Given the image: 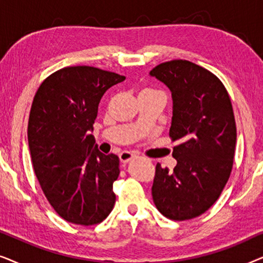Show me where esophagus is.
Returning <instances> with one entry per match:
<instances>
[{
  "label": "esophagus",
  "mask_w": 263,
  "mask_h": 263,
  "mask_svg": "<svg viewBox=\"0 0 263 263\" xmlns=\"http://www.w3.org/2000/svg\"><path fill=\"white\" fill-rule=\"evenodd\" d=\"M133 158H135V154L129 152V151H123V152L120 154V159L122 163H128V161H130Z\"/></svg>",
  "instance_id": "1"
}]
</instances>
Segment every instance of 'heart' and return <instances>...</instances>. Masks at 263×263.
Listing matches in <instances>:
<instances>
[{"mask_svg": "<svg viewBox=\"0 0 263 263\" xmlns=\"http://www.w3.org/2000/svg\"><path fill=\"white\" fill-rule=\"evenodd\" d=\"M145 92H157V91H154V89H152V88H143L140 93H145Z\"/></svg>", "mask_w": 263, "mask_h": 263, "instance_id": "1", "label": "heart"}]
</instances>
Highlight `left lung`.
Listing matches in <instances>:
<instances>
[{
    "instance_id": "1",
    "label": "left lung",
    "mask_w": 263,
    "mask_h": 263,
    "mask_svg": "<svg viewBox=\"0 0 263 263\" xmlns=\"http://www.w3.org/2000/svg\"><path fill=\"white\" fill-rule=\"evenodd\" d=\"M171 91L170 138L178 141L174 171L158 163L152 185L158 211L171 220L204 213L220 196L232 170L236 122L229 93L210 70L185 60L149 71Z\"/></svg>"
}]
</instances>
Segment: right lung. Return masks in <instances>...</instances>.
I'll return each instance as SVG.
<instances>
[{
    "label": "right lung",
    "mask_w": 263,
    "mask_h": 263,
    "mask_svg": "<svg viewBox=\"0 0 263 263\" xmlns=\"http://www.w3.org/2000/svg\"><path fill=\"white\" fill-rule=\"evenodd\" d=\"M124 80L99 68L67 67L33 98L27 139L34 174L53 210L73 224H98L114 208L120 159L100 152L91 133L103 95Z\"/></svg>",
    "instance_id": "1"
}]
</instances>
